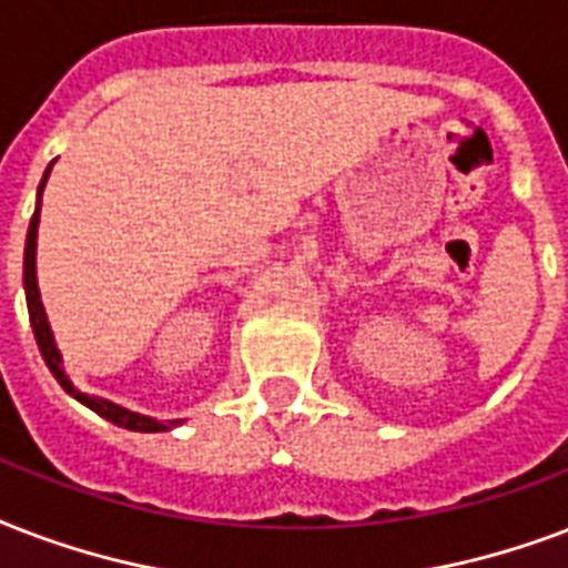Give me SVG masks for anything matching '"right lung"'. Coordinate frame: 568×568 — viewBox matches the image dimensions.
Listing matches in <instances>:
<instances>
[{
	"label": "right lung",
	"mask_w": 568,
	"mask_h": 568,
	"mask_svg": "<svg viewBox=\"0 0 568 568\" xmlns=\"http://www.w3.org/2000/svg\"><path fill=\"white\" fill-rule=\"evenodd\" d=\"M50 169H47V174H43V183H47V178H50ZM43 183H41V192H43ZM38 222H41V201H38V210H34L32 222H29V234H26L23 287H26V305H29V320H32L34 341H38V349H41L43 362H47L52 376H55L61 388L68 390V394H73L82 406H88L91 412L105 417V420H112L115 426H124V429H133V433H165V429H171V426H178V420H153V417L135 415V412H126V408L115 406V403H109V399L88 397V394H82V390H77L73 385H70L64 371H61V355L59 349H55V344H52L50 323H47V314H43L41 293H38V278H34V245H38L34 240H38Z\"/></svg>",
	"instance_id": "1"
}]
</instances>
